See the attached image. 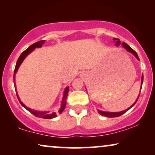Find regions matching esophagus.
<instances>
[{
	"mask_svg": "<svg viewBox=\"0 0 155 155\" xmlns=\"http://www.w3.org/2000/svg\"><path fill=\"white\" fill-rule=\"evenodd\" d=\"M86 76V75L84 73H82V74H80V77H82V78H84Z\"/></svg>",
	"mask_w": 155,
	"mask_h": 155,
	"instance_id": "1",
	"label": "esophagus"
}]
</instances>
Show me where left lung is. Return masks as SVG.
I'll return each mask as SVG.
<instances>
[{"mask_svg": "<svg viewBox=\"0 0 155 155\" xmlns=\"http://www.w3.org/2000/svg\"><path fill=\"white\" fill-rule=\"evenodd\" d=\"M114 41L115 42L116 44V46H119L120 44V40L118 39H116V38H114ZM123 46H124L125 49H126L127 51L131 53V54H133L135 56V58H136L137 60L140 61L139 59V57L137 56V53L132 48H130V46H129L128 44H126V43H123ZM143 74L142 75V78H141V87H140V90H141V88H142V85H143ZM140 93H139V95L138 97H137V98L136 99V101H135L134 103H133V105H131L130 107L128 108V109H126V110H124V111H119V112H107V111H100V110H98V112L99 114H101V115H102L104 116H106V117H109V118H114V117H118V116H121L122 114H124V113H126V111H128L129 109H130L131 107H133V106L135 104V103L137 102V101L138 100V98H139V96H140Z\"/></svg>", "mask_w": 155, "mask_h": 155, "instance_id": "left-lung-1", "label": "left lung"}]
</instances>
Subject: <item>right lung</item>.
Masks as SVG:
<instances>
[{
	"mask_svg": "<svg viewBox=\"0 0 155 155\" xmlns=\"http://www.w3.org/2000/svg\"><path fill=\"white\" fill-rule=\"evenodd\" d=\"M44 43H45V40H41V41L36 42V43L33 44L32 45H31L29 48H27V49L25 51H23L22 54H21L20 57H19L18 61H17V63H16V65H15V71H14V84H15V74L17 73V72H18L19 68H20V65L22 64L23 61H24L25 58H26V57L28 56V55L30 54V53L32 52L36 48H41L42 45H43ZM15 91H16L17 97H18V99L19 101H20V103L21 104V105H22L24 108H25V109H26L27 111L30 112L31 114H32L33 115L37 116V117L42 118H46V119H51V118H54L56 117V116H57V114H56V112L49 113V111H36V110L29 109V108L26 107V106H25L24 104H23L22 101H21L20 99L19 98L18 93H17V90H16L15 87ZM68 90H69V87H65L64 92H63V96L62 101H61V108H60V109H59V111H58L59 114L62 113V112L63 111V110L65 109V105H66V99H67L68 93Z\"/></svg>",
	"mask_w": 155,
	"mask_h": 155,
	"instance_id": "right-lung-1",
	"label": "right lung"
}]
</instances>
